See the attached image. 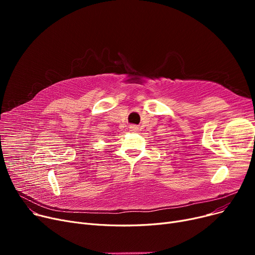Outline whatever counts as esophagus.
Wrapping results in <instances>:
<instances>
[{
    "mask_svg": "<svg viewBox=\"0 0 255 255\" xmlns=\"http://www.w3.org/2000/svg\"><path fill=\"white\" fill-rule=\"evenodd\" d=\"M132 128H134V129H135V127H132Z\"/></svg>",
    "mask_w": 255,
    "mask_h": 255,
    "instance_id": "1",
    "label": "esophagus"
}]
</instances>
